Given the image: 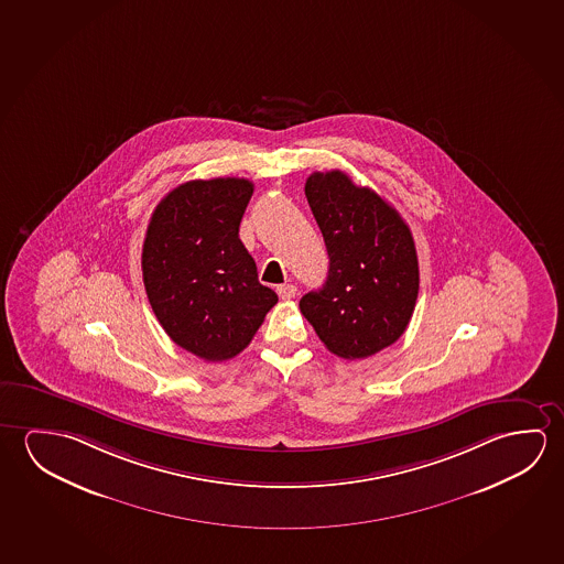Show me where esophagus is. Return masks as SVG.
<instances>
[{
	"label": "esophagus",
	"mask_w": 564,
	"mask_h": 564,
	"mask_svg": "<svg viewBox=\"0 0 564 564\" xmlns=\"http://www.w3.org/2000/svg\"><path fill=\"white\" fill-rule=\"evenodd\" d=\"M276 292L282 300H292V297H295L297 288H295L294 284H282V286L276 288Z\"/></svg>",
	"instance_id": "obj_1"
}]
</instances>
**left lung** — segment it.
<instances>
[{"mask_svg":"<svg viewBox=\"0 0 564 564\" xmlns=\"http://www.w3.org/2000/svg\"><path fill=\"white\" fill-rule=\"evenodd\" d=\"M305 197L322 229L329 272L300 300L323 345L340 358H367L402 337L420 292L412 231L375 189L340 171L313 172Z\"/></svg>","mask_w":564,"mask_h":564,"instance_id":"1","label":"left lung"}]
</instances>
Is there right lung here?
Here are the masks:
<instances>
[{"mask_svg": "<svg viewBox=\"0 0 564 564\" xmlns=\"http://www.w3.org/2000/svg\"><path fill=\"white\" fill-rule=\"evenodd\" d=\"M251 196V180H189L162 197L144 235L152 312L178 347L207 362L237 357L278 302L239 239Z\"/></svg>", "mask_w": 564, "mask_h": 564, "instance_id": "obj_1", "label": "right lung"}]
</instances>
